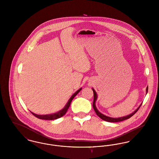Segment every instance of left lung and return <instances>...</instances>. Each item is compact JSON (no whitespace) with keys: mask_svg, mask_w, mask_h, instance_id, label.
I'll return each instance as SVG.
<instances>
[{"mask_svg":"<svg viewBox=\"0 0 159 159\" xmlns=\"http://www.w3.org/2000/svg\"><path fill=\"white\" fill-rule=\"evenodd\" d=\"M93 94H94V100H93V108H94V110L96 113L97 114V115H98L100 118H101L102 120H104V121H108V122H111V123L120 122V121H124V120H127V119L130 118V117H132V116L139 110V109L140 108V107H141V104H141V105L139 106V107L137 108V110H135L133 113H132L131 114H130V115H127V116H123V117H121V118H114L108 117V116H107L106 115L102 114L101 113H100V112L98 110V109L96 108V105H95V102H96V99H97V94H96L95 90H94L93 88ZM148 86L147 88H146V93H148Z\"/></svg>","mask_w":159,"mask_h":159,"instance_id":"1","label":"left lung"}]
</instances>
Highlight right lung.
Here are the masks:
<instances>
[{"mask_svg": "<svg viewBox=\"0 0 159 159\" xmlns=\"http://www.w3.org/2000/svg\"><path fill=\"white\" fill-rule=\"evenodd\" d=\"M82 89V88H80L79 89H78L75 93H74L72 94V96H71V98L69 99L68 102H67L66 105L65 106V107L62 109L60 111L55 113H53V114H51V115H36L35 114L32 112H31L35 117L39 118V119H41V120H56V119H58V118H61V116H63V115H65L66 113V111H68L70 104H71V101H72V99H74V98L79 93V92Z\"/></svg>", "mask_w": 159, "mask_h": 159, "instance_id": "right-lung-1", "label": "right lung"}]
</instances>
